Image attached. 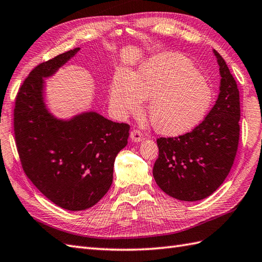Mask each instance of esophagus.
Here are the masks:
<instances>
[{"label": "esophagus", "instance_id": "34e87169", "mask_svg": "<svg viewBox=\"0 0 262 262\" xmlns=\"http://www.w3.org/2000/svg\"><path fill=\"white\" fill-rule=\"evenodd\" d=\"M130 139L134 143H138L143 139V134L141 130L138 129H134L130 132Z\"/></svg>", "mask_w": 262, "mask_h": 262}]
</instances>
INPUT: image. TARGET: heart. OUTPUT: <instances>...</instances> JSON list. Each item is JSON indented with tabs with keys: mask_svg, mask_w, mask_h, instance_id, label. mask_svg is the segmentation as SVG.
Here are the masks:
<instances>
[{
	"mask_svg": "<svg viewBox=\"0 0 262 262\" xmlns=\"http://www.w3.org/2000/svg\"><path fill=\"white\" fill-rule=\"evenodd\" d=\"M148 98L150 124L164 135L176 136L202 123L214 94L190 60L162 53L135 72L119 70L114 77L109 102L118 117H125L141 112L144 99Z\"/></svg>",
	"mask_w": 262,
	"mask_h": 262,
	"instance_id": "1",
	"label": "heart"
}]
</instances>
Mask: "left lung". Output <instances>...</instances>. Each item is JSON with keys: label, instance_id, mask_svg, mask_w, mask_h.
Returning a JSON list of instances; mask_svg holds the SVG:
<instances>
[{"label": "left lung", "instance_id": "1", "mask_svg": "<svg viewBox=\"0 0 262 262\" xmlns=\"http://www.w3.org/2000/svg\"><path fill=\"white\" fill-rule=\"evenodd\" d=\"M220 94L204 120L179 137L157 139L159 159L155 182L167 195L181 201H200L217 190L228 176L238 150L240 96L233 76L220 53Z\"/></svg>", "mask_w": 262, "mask_h": 262}]
</instances>
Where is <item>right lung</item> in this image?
<instances>
[{"label":"right lung","mask_w":262,"mask_h":262,"mask_svg":"<svg viewBox=\"0 0 262 262\" xmlns=\"http://www.w3.org/2000/svg\"><path fill=\"white\" fill-rule=\"evenodd\" d=\"M79 50L36 66L17 93L14 108V135L24 173L47 199L69 211L87 210L108 192L115 159L129 136V125L96 112L66 120L49 112L43 79Z\"/></svg>","instance_id":"obj_1"}]
</instances>
